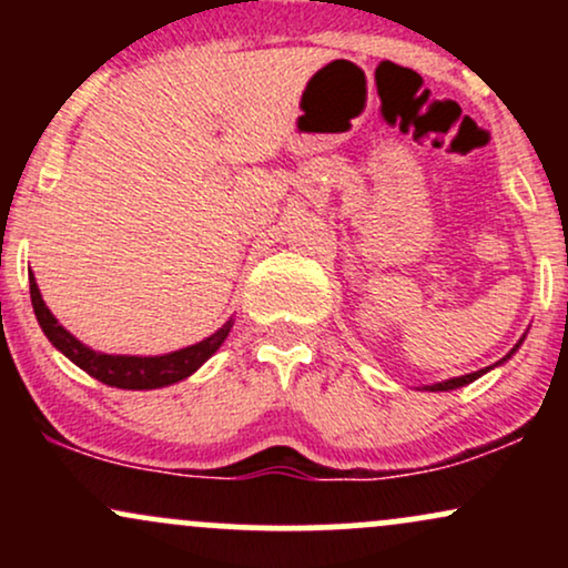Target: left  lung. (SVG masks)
Segmentation results:
<instances>
[{
  "instance_id": "1",
  "label": "left lung",
  "mask_w": 568,
  "mask_h": 568,
  "mask_svg": "<svg viewBox=\"0 0 568 568\" xmlns=\"http://www.w3.org/2000/svg\"><path fill=\"white\" fill-rule=\"evenodd\" d=\"M515 349H518V344H515ZM513 349V352H515ZM510 352V355H513ZM507 355V357H510ZM507 357H501V361H507ZM488 371V368H486ZM486 371H475V374H465V376H456V379H448V382H440V384H433V387H427V389H435V393H446V389H456V387H465V384H470V382H475L478 379L480 374H486Z\"/></svg>"
}]
</instances>
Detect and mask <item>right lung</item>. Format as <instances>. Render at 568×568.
I'll list each match as a JSON object with an SVG mask.
<instances>
[{
	"mask_svg": "<svg viewBox=\"0 0 568 568\" xmlns=\"http://www.w3.org/2000/svg\"><path fill=\"white\" fill-rule=\"evenodd\" d=\"M29 291H31V304H34L37 321L42 325L44 336L53 342V347L61 349L74 366L88 371L93 379L120 389H158V387H168V384L186 379L189 374H194V371H197L202 363H205L207 357L224 344V338L230 336V328H232V321H230L213 336L202 338L200 344H192V347L171 352V355H158V357L103 355V352H95L84 347L82 342H77V338L55 321L53 312H50L42 302V293L37 288L34 275H29Z\"/></svg>",
	"mask_w": 568,
	"mask_h": 568,
	"instance_id": "1",
	"label": "right lung"
}]
</instances>
